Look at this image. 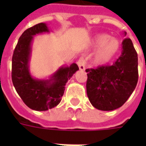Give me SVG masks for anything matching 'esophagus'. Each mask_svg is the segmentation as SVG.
Listing matches in <instances>:
<instances>
[{
    "mask_svg": "<svg viewBox=\"0 0 146 146\" xmlns=\"http://www.w3.org/2000/svg\"><path fill=\"white\" fill-rule=\"evenodd\" d=\"M85 59L84 58H80L78 62H77V65L79 67V70L83 71V70H85Z\"/></svg>",
    "mask_w": 146,
    "mask_h": 146,
    "instance_id": "34e87169",
    "label": "esophagus"
}]
</instances>
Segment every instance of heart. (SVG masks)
I'll list each match as a JSON object with an SVG mask.
<instances>
[{
    "instance_id": "1",
    "label": "heart",
    "mask_w": 146,
    "mask_h": 146,
    "mask_svg": "<svg viewBox=\"0 0 146 146\" xmlns=\"http://www.w3.org/2000/svg\"><path fill=\"white\" fill-rule=\"evenodd\" d=\"M92 47L94 49L98 48L96 51L93 62L97 66H106L112 62L119 54L121 49V43L118 39L102 33L95 36L92 41Z\"/></svg>"
}]
</instances>
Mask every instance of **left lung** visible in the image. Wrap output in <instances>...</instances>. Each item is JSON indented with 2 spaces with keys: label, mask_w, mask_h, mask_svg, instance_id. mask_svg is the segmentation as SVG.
I'll list each match as a JSON object with an SVG mask.
<instances>
[{
  "label": "left lung",
  "mask_w": 146,
  "mask_h": 146,
  "mask_svg": "<svg viewBox=\"0 0 146 146\" xmlns=\"http://www.w3.org/2000/svg\"><path fill=\"white\" fill-rule=\"evenodd\" d=\"M122 45V54L113 66L86 70L88 97L97 110L112 111L121 107L136 88L138 54L130 38L124 39Z\"/></svg>",
  "instance_id": "1"
}]
</instances>
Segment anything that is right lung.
<instances>
[{
    "instance_id": "obj_1",
    "label": "right lung",
    "mask_w": 146,
    "mask_h": 146,
    "mask_svg": "<svg viewBox=\"0 0 146 146\" xmlns=\"http://www.w3.org/2000/svg\"><path fill=\"white\" fill-rule=\"evenodd\" d=\"M44 23L36 24L24 31L19 39L12 56V83L24 103L31 110L47 111L60 103L67 81L79 68L76 63L62 66L46 79L32 76L30 61L34 36L50 33Z\"/></svg>"
}]
</instances>
